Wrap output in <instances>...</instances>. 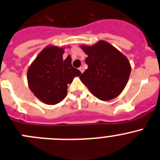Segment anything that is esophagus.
I'll list each match as a JSON object with an SVG mask.
<instances>
[{
	"label": "esophagus",
	"mask_w": 160,
	"mask_h": 160,
	"mask_svg": "<svg viewBox=\"0 0 160 160\" xmlns=\"http://www.w3.org/2000/svg\"><path fill=\"white\" fill-rule=\"evenodd\" d=\"M79 70H80V72H81V73H83V71H84V69H83V68L82 67V66H80V67L79 68Z\"/></svg>",
	"instance_id": "1"
}]
</instances>
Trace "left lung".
<instances>
[{"label": "left lung", "instance_id": "obj_1", "mask_svg": "<svg viewBox=\"0 0 160 160\" xmlns=\"http://www.w3.org/2000/svg\"><path fill=\"white\" fill-rule=\"evenodd\" d=\"M88 55V68L80 77L94 97L109 101L118 97L129 80L131 66L128 58L105 41L91 46L80 45Z\"/></svg>", "mask_w": 160, "mask_h": 160}]
</instances>
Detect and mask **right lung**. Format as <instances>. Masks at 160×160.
<instances>
[{
	"mask_svg": "<svg viewBox=\"0 0 160 160\" xmlns=\"http://www.w3.org/2000/svg\"><path fill=\"white\" fill-rule=\"evenodd\" d=\"M65 47L48 45L27 70V81L34 95L47 105L59 103L67 94L68 83L81 72L72 66L70 55L63 59Z\"/></svg>",
	"mask_w": 160,
	"mask_h": 160,
	"instance_id": "add662e5",
	"label": "right lung"
}]
</instances>
